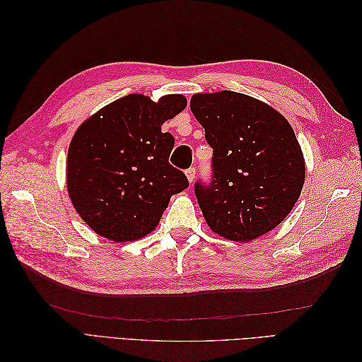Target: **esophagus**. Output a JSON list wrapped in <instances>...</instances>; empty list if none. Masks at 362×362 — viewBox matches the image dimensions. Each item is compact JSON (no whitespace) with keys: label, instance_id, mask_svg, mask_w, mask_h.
I'll return each mask as SVG.
<instances>
[{"label":"esophagus","instance_id":"34e87169","mask_svg":"<svg viewBox=\"0 0 362 362\" xmlns=\"http://www.w3.org/2000/svg\"><path fill=\"white\" fill-rule=\"evenodd\" d=\"M185 175H187V178L190 182H193L194 180V175H196V169L194 168H189L187 170H185Z\"/></svg>","mask_w":362,"mask_h":362}]
</instances>
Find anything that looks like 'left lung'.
I'll list each match as a JSON object with an SVG mask.
<instances>
[{
	"label": "left lung",
	"instance_id": "left-lung-1",
	"mask_svg": "<svg viewBox=\"0 0 362 362\" xmlns=\"http://www.w3.org/2000/svg\"><path fill=\"white\" fill-rule=\"evenodd\" d=\"M190 110L213 148L211 180L194 194L214 233L249 242L278 226L298 202L305 161L287 119L235 92L193 95Z\"/></svg>",
	"mask_w": 362,
	"mask_h": 362
}]
</instances>
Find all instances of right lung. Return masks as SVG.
Returning <instances> with one entry per match:
<instances>
[{"instance_id": "obj_1", "label": "right lung", "mask_w": 362, "mask_h": 362, "mask_svg": "<svg viewBox=\"0 0 362 362\" xmlns=\"http://www.w3.org/2000/svg\"><path fill=\"white\" fill-rule=\"evenodd\" d=\"M187 100L158 103L140 93L105 105L76 129L68 151V192L76 213L96 234L129 242L154 231L170 196L189 187L169 156L175 145L164 120Z\"/></svg>"}]
</instances>
